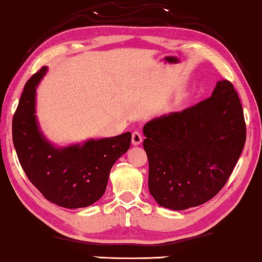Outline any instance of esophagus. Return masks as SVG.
<instances>
[{
	"mask_svg": "<svg viewBox=\"0 0 262 262\" xmlns=\"http://www.w3.org/2000/svg\"><path fill=\"white\" fill-rule=\"evenodd\" d=\"M142 140H143V137H142V135H141V133H140V132L135 130V132L133 133V134H132V143L134 144V145H139V144H141Z\"/></svg>",
	"mask_w": 262,
	"mask_h": 262,
	"instance_id": "34e87169",
	"label": "esophagus"
}]
</instances>
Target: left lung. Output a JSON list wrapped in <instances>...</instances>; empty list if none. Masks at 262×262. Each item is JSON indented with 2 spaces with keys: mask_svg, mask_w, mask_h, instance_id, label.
<instances>
[{
  "mask_svg": "<svg viewBox=\"0 0 262 262\" xmlns=\"http://www.w3.org/2000/svg\"><path fill=\"white\" fill-rule=\"evenodd\" d=\"M149 192L159 206L185 210L223 188L243 151L246 125L231 82L219 81L209 98L143 127Z\"/></svg>",
  "mask_w": 262,
  "mask_h": 262,
  "instance_id": "1",
  "label": "left lung"
}]
</instances>
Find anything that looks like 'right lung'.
Here are the masks:
<instances>
[{
    "label": "right lung",
    "mask_w": 262,
    "mask_h": 262,
    "mask_svg": "<svg viewBox=\"0 0 262 262\" xmlns=\"http://www.w3.org/2000/svg\"><path fill=\"white\" fill-rule=\"evenodd\" d=\"M42 67L26 82L12 119V141L26 177L45 199L69 209L94 205L103 196L110 171L130 147L132 133L57 148L39 129L35 91Z\"/></svg>",
    "instance_id": "obj_1"
}]
</instances>
